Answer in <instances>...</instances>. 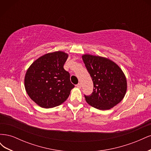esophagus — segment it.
Returning a JSON list of instances; mask_svg holds the SVG:
<instances>
[{"mask_svg":"<svg viewBox=\"0 0 151 151\" xmlns=\"http://www.w3.org/2000/svg\"><path fill=\"white\" fill-rule=\"evenodd\" d=\"M76 86H77V88H78L81 89V87H82V84H81V83H79V84H77L76 85Z\"/></svg>","mask_w":151,"mask_h":151,"instance_id":"1","label":"esophagus"}]
</instances>
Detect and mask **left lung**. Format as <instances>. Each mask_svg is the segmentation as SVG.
I'll return each mask as SVG.
<instances>
[{"mask_svg": "<svg viewBox=\"0 0 151 151\" xmlns=\"http://www.w3.org/2000/svg\"><path fill=\"white\" fill-rule=\"evenodd\" d=\"M82 58L94 84L91 95L84 96L86 102L100 110L116 106L127 89L126 77L121 68L105 57L84 54Z\"/></svg>", "mask_w": 151, "mask_h": 151, "instance_id": "1", "label": "left lung"}]
</instances>
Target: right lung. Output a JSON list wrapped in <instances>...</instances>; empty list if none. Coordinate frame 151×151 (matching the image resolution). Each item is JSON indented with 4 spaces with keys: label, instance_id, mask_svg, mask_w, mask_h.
Wrapping results in <instances>:
<instances>
[{
    "label": "right lung",
    "instance_id": "add662e5",
    "mask_svg": "<svg viewBox=\"0 0 151 151\" xmlns=\"http://www.w3.org/2000/svg\"><path fill=\"white\" fill-rule=\"evenodd\" d=\"M68 55L62 51L48 53L33 62L26 71L27 94L40 107L50 108L66 101L74 88L70 74L63 68Z\"/></svg>",
    "mask_w": 151,
    "mask_h": 151
}]
</instances>
